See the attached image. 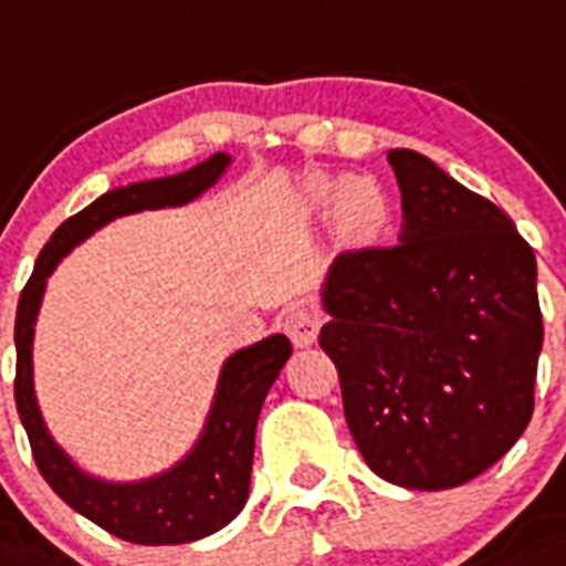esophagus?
<instances>
[{"label":"esophagus","mask_w":566,"mask_h":566,"mask_svg":"<svg viewBox=\"0 0 566 566\" xmlns=\"http://www.w3.org/2000/svg\"><path fill=\"white\" fill-rule=\"evenodd\" d=\"M319 316L311 311V307H291L287 316H284V331L296 348L314 346L316 337H319Z\"/></svg>","instance_id":"esophagus-1"}]
</instances>
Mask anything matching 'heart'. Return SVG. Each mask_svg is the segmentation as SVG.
Segmentation results:
<instances>
[{
    "instance_id": "b5f03b06",
    "label": "heart",
    "mask_w": 566,
    "mask_h": 566,
    "mask_svg": "<svg viewBox=\"0 0 566 566\" xmlns=\"http://www.w3.org/2000/svg\"><path fill=\"white\" fill-rule=\"evenodd\" d=\"M343 203H346L348 218L355 220L357 227H366L380 214V197L378 191L366 182H346L343 188Z\"/></svg>"
}]
</instances>
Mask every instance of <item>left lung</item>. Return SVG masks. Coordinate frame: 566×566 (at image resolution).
<instances>
[{
    "label": "left lung",
    "instance_id": "1",
    "mask_svg": "<svg viewBox=\"0 0 566 566\" xmlns=\"http://www.w3.org/2000/svg\"><path fill=\"white\" fill-rule=\"evenodd\" d=\"M387 159L401 235L334 259L319 346L366 465L401 489H457L489 471L535 410V252L506 211L433 159L407 148Z\"/></svg>",
    "mask_w": 566,
    "mask_h": 566
}]
</instances>
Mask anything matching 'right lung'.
I'll use <instances>...</instances> for the list:
<instances>
[{
  "mask_svg": "<svg viewBox=\"0 0 566 566\" xmlns=\"http://www.w3.org/2000/svg\"><path fill=\"white\" fill-rule=\"evenodd\" d=\"M229 163H232L229 154H214L206 163L174 177L130 182L101 195L95 203L77 211L75 218L60 223L52 241L40 252L34 273L17 305L13 398L22 427L29 433L36 468L66 506L130 544H188L235 521V514L250 497L252 450H255L261 403L287 357L293 355L291 339L284 334H273L261 343L238 348L235 355L223 360L203 433L197 436L195 448L177 465L148 480L109 482L77 468L75 459L54 442V436L45 427L34 395L36 314L43 305L49 275L77 243L124 214L191 203L223 177Z\"/></svg>",
  "mask_w": 566,
  "mask_h": 566,
  "instance_id": "add662e5",
  "label": "right lung"
}]
</instances>
